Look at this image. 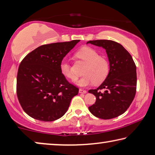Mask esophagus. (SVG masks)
<instances>
[{
	"mask_svg": "<svg viewBox=\"0 0 155 155\" xmlns=\"http://www.w3.org/2000/svg\"><path fill=\"white\" fill-rule=\"evenodd\" d=\"M87 92L86 90H82V89H79V93H81V94H85Z\"/></svg>",
	"mask_w": 155,
	"mask_h": 155,
	"instance_id": "34e87169",
	"label": "esophagus"
}]
</instances>
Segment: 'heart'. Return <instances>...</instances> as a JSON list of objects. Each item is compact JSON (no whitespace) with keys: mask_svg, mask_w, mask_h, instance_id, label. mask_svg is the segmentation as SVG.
Returning <instances> with one entry per match:
<instances>
[{"mask_svg":"<svg viewBox=\"0 0 155 155\" xmlns=\"http://www.w3.org/2000/svg\"><path fill=\"white\" fill-rule=\"evenodd\" d=\"M75 56L78 60L85 63L82 72L84 75L77 82L78 85L85 87L93 83L99 85L106 79L110 71L109 62L104 56H99L97 50L90 47H84L75 53ZM60 68L61 73L66 78L72 81L77 78L69 61H63Z\"/></svg>","mask_w":155,"mask_h":155,"instance_id":"obj_1","label":"heart"}]
</instances>
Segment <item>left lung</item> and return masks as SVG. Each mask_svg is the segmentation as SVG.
<instances>
[{
  "instance_id": "8db88e82",
  "label": "left lung",
  "mask_w": 155,
  "mask_h": 155,
  "mask_svg": "<svg viewBox=\"0 0 155 155\" xmlns=\"http://www.w3.org/2000/svg\"><path fill=\"white\" fill-rule=\"evenodd\" d=\"M87 43L104 48L110 62L106 79L97 89L88 91L96 97L90 112L102 119L119 117L130 107L136 94V65L128 51L115 41L95 40Z\"/></svg>"
}]
</instances>
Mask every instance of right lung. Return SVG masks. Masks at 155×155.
I'll list each match as a JSON object with an SVG mask.
<instances>
[{"instance_id":"obj_1","label":"right lung","mask_w":155,"mask_h":155,"mask_svg":"<svg viewBox=\"0 0 155 155\" xmlns=\"http://www.w3.org/2000/svg\"><path fill=\"white\" fill-rule=\"evenodd\" d=\"M79 41L41 45L21 61L17 74L16 94L22 108L29 117L53 121L67 112L78 88L63 75L61 63Z\"/></svg>"}]
</instances>
